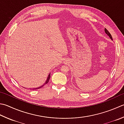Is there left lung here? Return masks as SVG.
Segmentation results:
<instances>
[{"label": "left lung", "instance_id": "1", "mask_svg": "<svg viewBox=\"0 0 124 124\" xmlns=\"http://www.w3.org/2000/svg\"><path fill=\"white\" fill-rule=\"evenodd\" d=\"M105 33H106V34H107V35L109 36V37H110V38L112 40H113V39H112V36H111V34L110 33V32H109V31H108L107 30H106V28H105Z\"/></svg>", "mask_w": 124, "mask_h": 124}]
</instances>
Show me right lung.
Returning <instances> with one entry per match:
<instances>
[{
  "label": "right lung",
  "mask_w": 124,
  "mask_h": 124,
  "mask_svg": "<svg viewBox=\"0 0 124 124\" xmlns=\"http://www.w3.org/2000/svg\"><path fill=\"white\" fill-rule=\"evenodd\" d=\"M50 73L48 75V76L47 77V80H46V82H45V83L43 84H42V85L41 86H40V87H38V88H33V89H33V90H35V89H40V88H42V86H43L45 85V84H46L47 83H48V82H49V79H50Z\"/></svg>",
  "instance_id": "add662e5"
}]
</instances>
